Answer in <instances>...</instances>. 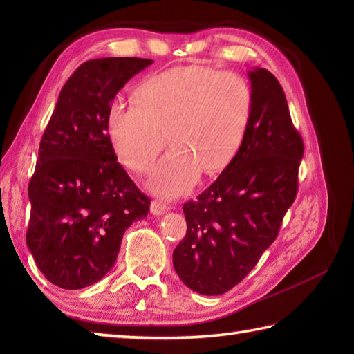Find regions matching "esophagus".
Segmentation results:
<instances>
[{
    "label": "esophagus",
    "mask_w": 354,
    "mask_h": 354,
    "mask_svg": "<svg viewBox=\"0 0 354 354\" xmlns=\"http://www.w3.org/2000/svg\"><path fill=\"white\" fill-rule=\"evenodd\" d=\"M169 209H170V207L162 204V202L153 201L152 204H150V213H152L153 216H161V214H164V213H167Z\"/></svg>",
    "instance_id": "esophagus-1"
}]
</instances>
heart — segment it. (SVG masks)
Here are the masks:
<instances>
[{
	"label": "heart",
	"mask_w": 354,
	"mask_h": 354,
	"mask_svg": "<svg viewBox=\"0 0 354 354\" xmlns=\"http://www.w3.org/2000/svg\"><path fill=\"white\" fill-rule=\"evenodd\" d=\"M251 114L252 89L240 74L176 66L141 82L135 102H112L106 129L120 160L137 173L150 167L169 135L173 149L156 162L147 185L158 196L175 198L196 184L202 169L227 167Z\"/></svg>",
	"instance_id": "heart-1"
}]
</instances>
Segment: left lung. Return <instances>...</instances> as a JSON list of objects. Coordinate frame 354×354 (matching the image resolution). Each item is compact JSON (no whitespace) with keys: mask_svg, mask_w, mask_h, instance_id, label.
<instances>
[{"mask_svg":"<svg viewBox=\"0 0 354 354\" xmlns=\"http://www.w3.org/2000/svg\"><path fill=\"white\" fill-rule=\"evenodd\" d=\"M252 114L242 146L196 201L185 202V237L173 251L181 281L201 295L234 288L274 243L298 192L304 145L280 82L248 71Z\"/></svg>","mask_w":354,"mask_h":354,"instance_id":"1","label":"left lung"}]
</instances>
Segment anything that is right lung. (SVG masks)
<instances>
[{
    "label": "right lung",
    "mask_w": 354,
    "mask_h": 354,
    "mask_svg": "<svg viewBox=\"0 0 354 354\" xmlns=\"http://www.w3.org/2000/svg\"><path fill=\"white\" fill-rule=\"evenodd\" d=\"M152 59L103 57L66 80L45 127L28 184L27 246L45 278L84 289L114 266L124 231L150 199L117 162L106 112L117 93Z\"/></svg>",
    "instance_id": "1"
}]
</instances>
